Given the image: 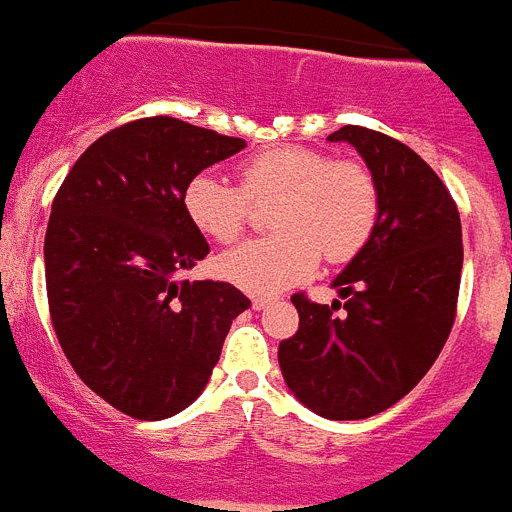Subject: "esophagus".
Returning a JSON list of instances; mask_svg holds the SVG:
<instances>
[{"label": "esophagus", "instance_id": "1", "mask_svg": "<svg viewBox=\"0 0 512 512\" xmlns=\"http://www.w3.org/2000/svg\"><path fill=\"white\" fill-rule=\"evenodd\" d=\"M268 305H270L268 297H252V307H255V310H265Z\"/></svg>", "mask_w": 512, "mask_h": 512}]
</instances>
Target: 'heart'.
Returning <instances> with one entry per match:
<instances>
[{
  "label": "heart",
  "instance_id": "obj_1",
  "mask_svg": "<svg viewBox=\"0 0 512 512\" xmlns=\"http://www.w3.org/2000/svg\"><path fill=\"white\" fill-rule=\"evenodd\" d=\"M239 186L197 173L184 186V213L199 234L231 244L265 205L276 234L228 249L215 273L244 292L273 294L310 276L321 260L347 263L376 231L381 199L363 162L331 157L305 144H276L236 165Z\"/></svg>",
  "mask_w": 512,
  "mask_h": 512
}]
</instances>
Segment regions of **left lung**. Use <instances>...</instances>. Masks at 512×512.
Returning a JSON list of instances; mask_svg holds the SVG:
<instances>
[{
    "label": "left lung",
    "instance_id": "obj_1",
    "mask_svg": "<svg viewBox=\"0 0 512 512\" xmlns=\"http://www.w3.org/2000/svg\"><path fill=\"white\" fill-rule=\"evenodd\" d=\"M378 184L373 236L334 286V305L292 297L297 334L278 363L302 405L331 421L384 413L421 381L458 315L463 228L450 189L413 149L373 128L344 126Z\"/></svg>",
    "mask_w": 512,
    "mask_h": 512
}]
</instances>
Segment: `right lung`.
<instances>
[{
	"label": "right lung",
	"instance_id": "right-lung-1",
	"mask_svg": "<svg viewBox=\"0 0 512 512\" xmlns=\"http://www.w3.org/2000/svg\"><path fill=\"white\" fill-rule=\"evenodd\" d=\"M244 149L155 115L99 136L54 194L44 273L54 334L83 384L115 410L162 421L197 400L228 328L249 307L234 284L186 281L210 244L184 186Z\"/></svg>",
	"mask_w": 512,
	"mask_h": 512
}]
</instances>
